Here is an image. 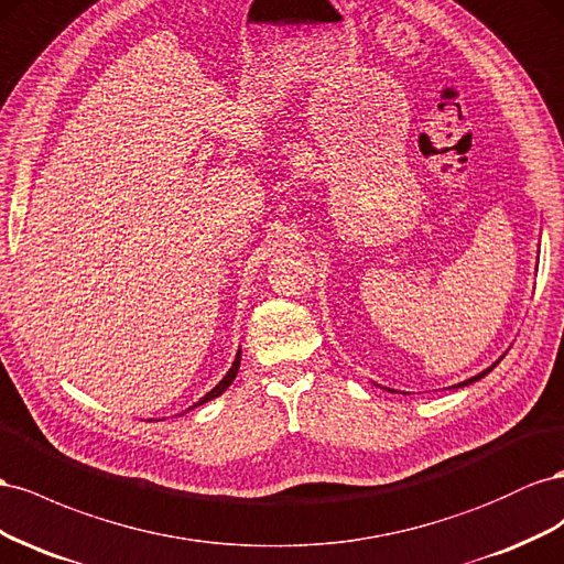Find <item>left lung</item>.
Here are the masks:
<instances>
[{"instance_id":"obj_1","label":"left lung","mask_w":564,"mask_h":564,"mask_svg":"<svg viewBox=\"0 0 564 564\" xmlns=\"http://www.w3.org/2000/svg\"><path fill=\"white\" fill-rule=\"evenodd\" d=\"M498 361H501V359H498ZM498 361H496V364H498ZM496 364H491V366H489V368H487V371H481V373H477V376H475V378H468V380H463V382H458V384H454V388H465V384H473V382H477V380H479V378H485V376H487V373H491V371H494V368H496ZM390 392H392V390H390Z\"/></svg>"}]
</instances>
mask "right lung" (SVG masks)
<instances>
[{
    "mask_svg": "<svg viewBox=\"0 0 564 564\" xmlns=\"http://www.w3.org/2000/svg\"><path fill=\"white\" fill-rule=\"evenodd\" d=\"M238 366H240V349H238V354H236V359H234V364H231V368H229V371H227V376H224L217 384H215V388L210 390V392H207L200 401H196V404H193L191 409H196V406H200V404H205V401H210V399H215V397H219L224 390H227L229 388V384L234 382V378H236V373H238Z\"/></svg>",
    "mask_w": 564,
    "mask_h": 564,
    "instance_id": "add662e5",
    "label": "right lung"
}]
</instances>
